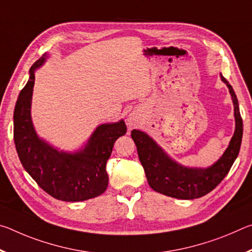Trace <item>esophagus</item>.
<instances>
[{"mask_svg":"<svg viewBox=\"0 0 252 252\" xmlns=\"http://www.w3.org/2000/svg\"><path fill=\"white\" fill-rule=\"evenodd\" d=\"M130 123H129V125H133V120H132V119H130V121H129Z\"/></svg>","mask_w":252,"mask_h":252,"instance_id":"esophagus-1","label":"esophagus"}]
</instances>
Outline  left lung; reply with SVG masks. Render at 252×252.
Segmentation results:
<instances>
[{
	"instance_id": "obj_1",
	"label": "left lung",
	"mask_w": 252,
	"mask_h": 252,
	"mask_svg": "<svg viewBox=\"0 0 252 252\" xmlns=\"http://www.w3.org/2000/svg\"><path fill=\"white\" fill-rule=\"evenodd\" d=\"M221 80L228 85L232 97L236 131L223 156L212 167L207 169L182 167L170 159L144 132L139 130L131 132L149 186L157 192L183 200L203 197L215 189L231 169L240 150L244 126L236 93L222 75Z\"/></svg>"
}]
</instances>
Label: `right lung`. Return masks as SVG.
I'll list each match as a JSON object with an SVG mask.
<instances>
[{
  "mask_svg": "<svg viewBox=\"0 0 252 252\" xmlns=\"http://www.w3.org/2000/svg\"><path fill=\"white\" fill-rule=\"evenodd\" d=\"M40 58L30 70V80L21 91L14 109V143L24 169L46 193L61 201L76 202L95 198L108 188L106 161L118 138L126 133L125 121L96 127L82 151L74 155L59 152L34 131L31 100L34 70L42 65Z\"/></svg>",
  "mask_w": 252,
  "mask_h": 252,
  "instance_id": "1",
  "label": "right lung"
}]
</instances>
